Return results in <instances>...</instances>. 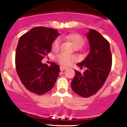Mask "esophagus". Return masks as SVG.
<instances>
[{
	"label": "esophagus",
	"mask_w": 127,
	"mask_h": 127,
	"mask_svg": "<svg viewBox=\"0 0 127 127\" xmlns=\"http://www.w3.org/2000/svg\"><path fill=\"white\" fill-rule=\"evenodd\" d=\"M67 69V68L65 67H62H62H60V70H64Z\"/></svg>",
	"instance_id": "1"
}]
</instances>
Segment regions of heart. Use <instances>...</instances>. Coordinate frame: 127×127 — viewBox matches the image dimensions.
I'll list each match as a JSON object with an SVG mask.
<instances>
[{"instance_id": "obj_1", "label": "heart", "mask_w": 127, "mask_h": 127, "mask_svg": "<svg viewBox=\"0 0 127 127\" xmlns=\"http://www.w3.org/2000/svg\"><path fill=\"white\" fill-rule=\"evenodd\" d=\"M62 38L70 41L76 49V48L79 49L81 48L85 43V39L79 33H70V34L66 35L65 36H63ZM59 48H60V40L57 39L54 41L53 44L52 49L53 51H57L59 50ZM57 60L62 65L68 66L73 62L74 58L71 56L67 55L64 53H61L57 55Z\"/></svg>"}]
</instances>
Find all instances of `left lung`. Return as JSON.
Masks as SVG:
<instances>
[{
    "mask_svg": "<svg viewBox=\"0 0 127 127\" xmlns=\"http://www.w3.org/2000/svg\"><path fill=\"white\" fill-rule=\"evenodd\" d=\"M90 44V53L85 60L77 64L86 67L83 73L75 70L71 88L83 97L94 95L102 87L109 74L112 66V55L109 42L97 30L90 29L86 34Z\"/></svg>",
    "mask_w": 127,
    "mask_h": 127,
    "instance_id": "obj_1",
    "label": "left lung"
}]
</instances>
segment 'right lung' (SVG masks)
<instances>
[{
	"mask_svg": "<svg viewBox=\"0 0 127 127\" xmlns=\"http://www.w3.org/2000/svg\"><path fill=\"white\" fill-rule=\"evenodd\" d=\"M60 33L55 29L36 27L19 39L16 50V72L22 84L29 92L42 95L52 89L57 79L60 67L41 60L51 51L52 43Z\"/></svg>",
	"mask_w": 127,
	"mask_h": 127,
	"instance_id": "1",
	"label": "right lung"
}]
</instances>
